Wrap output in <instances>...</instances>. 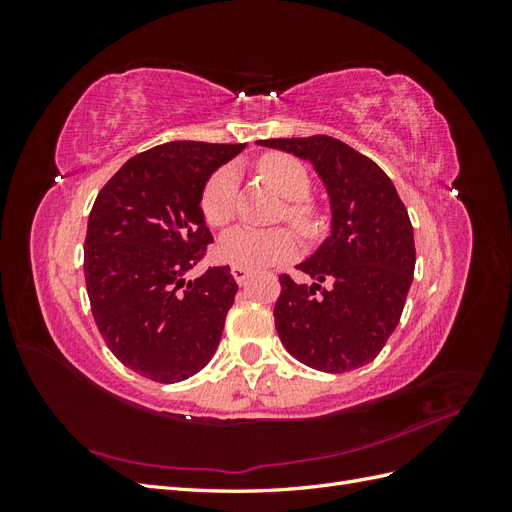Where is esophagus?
<instances>
[{"label": "esophagus", "mask_w": 512, "mask_h": 512, "mask_svg": "<svg viewBox=\"0 0 512 512\" xmlns=\"http://www.w3.org/2000/svg\"><path fill=\"white\" fill-rule=\"evenodd\" d=\"M230 273H232V277H235L237 284H245L247 277H250V271L243 269V267H232Z\"/></svg>", "instance_id": "1"}]
</instances>
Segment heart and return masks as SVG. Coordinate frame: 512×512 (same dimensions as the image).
Wrapping results in <instances>:
<instances>
[{
	"label": "heart",
	"instance_id": "heart-1",
	"mask_svg": "<svg viewBox=\"0 0 512 512\" xmlns=\"http://www.w3.org/2000/svg\"><path fill=\"white\" fill-rule=\"evenodd\" d=\"M258 175L269 181L273 188L288 198L286 218L297 226L303 235L314 237L322 228L318 209L309 203L307 194L312 183L305 166L286 153H267L256 164ZM237 170L222 166L209 177L203 196H200V211L211 226H224L235 215L237 198ZM299 250V239L290 228L258 230L250 226H237L228 230L220 239V256L232 267L243 269H265L280 265L292 258Z\"/></svg>",
	"mask_w": 512,
	"mask_h": 512
}]
</instances>
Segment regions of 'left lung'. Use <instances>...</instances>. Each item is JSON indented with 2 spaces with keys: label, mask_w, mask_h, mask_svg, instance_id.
I'll list each match as a JSON object with an SVG mask.
<instances>
[{
  "label": "left lung",
  "mask_w": 512,
  "mask_h": 512,
  "mask_svg": "<svg viewBox=\"0 0 512 512\" xmlns=\"http://www.w3.org/2000/svg\"><path fill=\"white\" fill-rule=\"evenodd\" d=\"M260 145L312 162L329 194L331 235L297 265L314 284L280 275L275 329L303 365L344 374L371 363L395 331L414 275V232L384 170L327 134Z\"/></svg>",
  "instance_id": "left-lung-1"
}]
</instances>
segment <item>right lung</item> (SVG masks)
Masks as SVG:
<instances>
[{
  "mask_svg": "<svg viewBox=\"0 0 512 512\" xmlns=\"http://www.w3.org/2000/svg\"><path fill=\"white\" fill-rule=\"evenodd\" d=\"M245 149L173 141L130 158L100 190L85 237V284L117 359L153 382L198 374L220 344L239 290L230 267L185 280L211 232L200 211L209 177Z\"/></svg>",
  "mask_w": 512,
  "mask_h": 512,
  "instance_id": "obj_1",
  "label": "right lung"
}]
</instances>
